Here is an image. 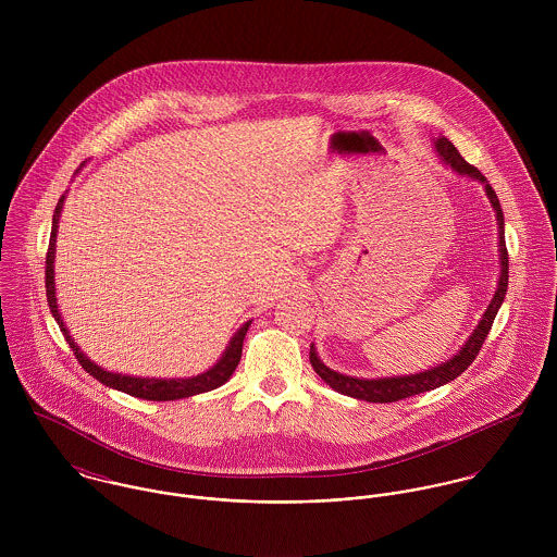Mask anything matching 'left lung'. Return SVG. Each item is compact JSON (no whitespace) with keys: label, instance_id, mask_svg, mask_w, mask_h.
I'll use <instances>...</instances> for the list:
<instances>
[{"label":"left lung","instance_id":"8db88e82","mask_svg":"<svg viewBox=\"0 0 557 557\" xmlns=\"http://www.w3.org/2000/svg\"><path fill=\"white\" fill-rule=\"evenodd\" d=\"M435 148L440 152V157L446 160L455 171H459L461 175H470V177H476L478 182L484 184L486 188V195L491 199V206L497 214V223H499V257H502V274H499V283H497V292L488 305V309L484 311V318L480 319L474 334L470 336V341L463 345V349L448 362L431 369V371H424V373H418V375H405V377H386V380H356V377H347V375H341L336 371H330L315 354V349L311 347V354H309V360L315 369L319 377L330 386L334 388L336 393L341 395H347V397L362 398V400H371V403H395L400 398L413 397V395H420V393H426V391H435L453 380H457L474 360H476L478 351L486 338V334L491 332V325H493V319L497 315L502 302H504V296H506V287H508V250H506V242H504V214H502V208H499V199L495 195V190L486 184V177L478 171L474 164H470L468 160L463 159L459 154V150L446 139H437L435 141Z\"/></svg>","mask_w":557,"mask_h":557}]
</instances>
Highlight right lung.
I'll list each match as a JSON object with an SVG mask.
<instances>
[{"instance_id":"1","label":"right lung","mask_w":557,"mask_h":557,"mask_svg":"<svg viewBox=\"0 0 557 557\" xmlns=\"http://www.w3.org/2000/svg\"><path fill=\"white\" fill-rule=\"evenodd\" d=\"M62 203H64V195L60 197L58 206H55V212H53V227H51V238H49V250H47V265H45V287H47V302H49V309L53 313V318L58 321V325L62 327L73 354L77 356L81 367L91 375L96 377L100 384L109 386V388H115V391H122L131 397L146 398V400H175V398L193 397V395H199V393H208V391H214L219 386H223L232 373L236 371L238 367L239 358H242V343H244V336H246V330L250 325L244 323L239 327L238 332L234 334L227 351L223 354V358L206 373L197 375V377H190V380H141V377H128V375H117V373H109V371H102L100 367H96L94 362L87 360V356L79 349V345H75V341L71 338L64 321L60 318V311H58V302H55V285H53V259H55V234H58V221H60V212H62Z\"/></svg>"}]
</instances>
